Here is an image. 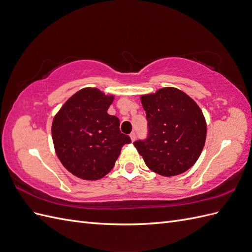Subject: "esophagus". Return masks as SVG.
Segmentation results:
<instances>
[{
	"mask_svg": "<svg viewBox=\"0 0 252 252\" xmlns=\"http://www.w3.org/2000/svg\"><path fill=\"white\" fill-rule=\"evenodd\" d=\"M129 136H130V139H131V141L133 142V141L135 140V136H136V135H135V132H133V131H132V132H131L130 134H129Z\"/></svg>",
	"mask_w": 252,
	"mask_h": 252,
	"instance_id": "34e87169",
	"label": "esophagus"
}]
</instances>
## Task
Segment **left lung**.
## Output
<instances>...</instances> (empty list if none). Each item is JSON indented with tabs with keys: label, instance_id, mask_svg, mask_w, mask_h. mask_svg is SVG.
Returning <instances> with one entry per match:
<instances>
[{
	"label": "left lung",
	"instance_id": "left-lung-1",
	"mask_svg": "<svg viewBox=\"0 0 252 252\" xmlns=\"http://www.w3.org/2000/svg\"><path fill=\"white\" fill-rule=\"evenodd\" d=\"M147 136L133 142L149 169L164 177L188 170L199 158L206 140V121L199 106L177 88L143 95Z\"/></svg>",
	"mask_w": 252,
	"mask_h": 252
}]
</instances>
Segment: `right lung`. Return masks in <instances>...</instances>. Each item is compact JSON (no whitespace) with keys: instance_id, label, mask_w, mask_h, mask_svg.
Wrapping results in <instances>:
<instances>
[{"instance_id":"right-lung-1","label":"right lung","mask_w":252,"mask_h":252,"mask_svg":"<svg viewBox=\"0 0 252 252\" xmlns=\"http://www.w3.org/2000/svg\"><path fill=\"white\" fill-rule=\"evenodd\" d=\"M113 96L96 88L74 94L52 122V140L65 168L84 180H98L114 166L122 147L131 143L120 120L107 113Z\"/></svg>"}]
</instances>
